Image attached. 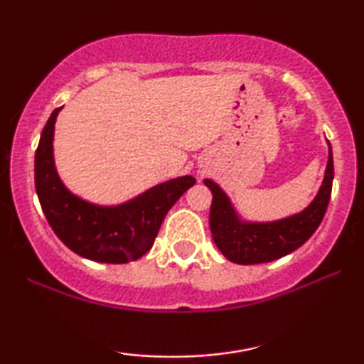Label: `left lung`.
<instances>
[{
    "label": "left lung",
    "instance_id": "left-lung-1",
    "mask_svg": "<svg viewBox=\"0 0 364 364\" xmlns=\"http://www.w3.org/2000/svg\"><path fill=\"white\" fill-rule=\"evenodd\" d=\"M333 173V152L328 142L326 171L316 197L301 212L273 222L243 220L222 187L205 178L203 183L213 196L208 223L218 250L238 265L273 262L295 252L316 232L325 217L331 197Z\"/></svg>",
    "mask_w": 364,
    "mask_h": 364
}]
</instances>
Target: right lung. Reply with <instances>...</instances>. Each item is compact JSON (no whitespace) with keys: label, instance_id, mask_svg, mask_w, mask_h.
Wrapping results in <instances>:
<instances>
[{"label":"right lung","instance_id":"1","mask_svg":"<svg viewBox=\"0 0 364 364\" xmlns=\"http://www.w3.org/2000/svg\"><path fill=\"white\" fill-rule=\"evenodd\" d=\"M61 109H54L48 119L34 157L36 193L49 225L69 250L87 260H137L151 250L167 212L196 178H171L119 205L84 200L64 186L54 164V124Z\"/></svg>","mask_w":364,"mask_h":364}]
</instances>
